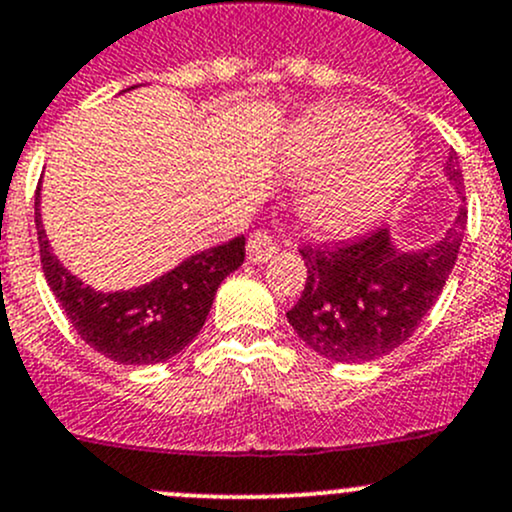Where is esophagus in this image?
<instances>
[{"label":"esophagus","instance_id":"1","mask_svg":"<svg viewBox=\"0 0 512 512\" xmlns=\"http://www.w3.org/2000/svg\"><path fill=\"white\" fill-rule=\"evenodd\" d=\"M277 252V242L270 233H265V230H257V233L250 235V240H247V260L252 262V265H265L267 260H272V255Z\"/></svg>","mask_w":512,"mask_h":512}]
</instances>
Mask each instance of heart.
Wrapping results in <instances>:
<instances>
[{
  "instance_id": "obj_1",
  "label": "heart",
  "mask_w": 512,
  "mask_h": 512,
  "mask_svg": "<svg viewBox=\"0 0 512 512\" xmlns=\"http://www.w3.org/2000/svg\"><path fill=\"white\" fill-rule=\"evenodd\" d=\"M284 159L314 174L299 191V211L324 235L363 228L397 196L414 164L410 134L358 105H326L289 129Z\"/></svg>"
}]
</instances>
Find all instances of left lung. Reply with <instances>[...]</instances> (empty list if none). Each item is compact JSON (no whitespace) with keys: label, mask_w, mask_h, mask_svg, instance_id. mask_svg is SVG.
Listing matches in <instances>:
<instances>
[{"label":"left lung","mask_w":512,"mask_h":512,"mask_svg":"<svg viewBox=\"0 0 512 512\" xmlns=\"http://www.w3.org/2000/svg\"><path fill=\"white\" fill-rule=\"evenodd\" d=\"M446 181L464 188L449 152ZM466 206L439 240L417 250L395 245L390 228L328 247H301L306 284L287 319L301 341L336 363H368L400 348L439 299L459 257Z\"/></svg>","instance_id":"left-lung-1"}]
</instances>
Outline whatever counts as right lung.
Instances as JSON below:
<instances>
[{"label": "right lung", "mask_w": 512, "mask_h": 512, "mask_svg": "<svg viewBox=\"0 0 512 512\" xmlns=\"http://www.w3.org/2000/svg\"><path fill=\"white\" fill-rule=\"evenodd\" d=\"M36 233L46 282L78 336L122 365L164 363L198 336L220 282L245 260V238L223 242L186 257L174 270L147 284L100 292L61 265L48 245L36 191Z\"/></svg>", "instance_id": "add662e5"}]
</instances>
